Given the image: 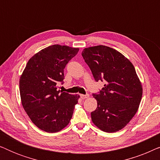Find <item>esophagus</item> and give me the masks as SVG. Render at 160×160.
I'll return each instance as SVG.
<instances>
[{
	"instance_id": "34e87169",
	"label": "esophagus",
	"mask_w": 160,
	"mask_h": 160,
	"mask_svg": "<svg viewBox=\"0 0 160 160\" xmlns=\"http://www.w3.org/2000/svg\"><path fill=\"white\" fill-rule=\"evenodd\" d=\"M80 96H81V98H82V99H86V98H88L89 96V95H80Z\"/></svg>"
}]
</instances>
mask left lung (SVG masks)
<instances>
[{"label": "left lung", "instance_id": "left-lung-1", "mask_svg": "<svg viewBox=\"0 0 160 160\" xmlns=\"http://www.w3.org/2000/svg\"><path fill=\"white\" fill-rule=\"evenodd\" d=\"M82 55L96 82H106L92 95L98 107L91 113L92 121L106 132L122 130L136 113L143 94L134 66L117 50L103 45L85 48Z\"/></svg>", "mask_w": 160, "mask_h": 160}]
</instances>
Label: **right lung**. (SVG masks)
Returning <instances> with one entry per match:
<instances>
[{
	"instance_id": "add662e5",
	"label": "right lung",
	"mask_w": 160,
	"mask_h": 160,
	"mask_svg": "<svg viewBox=\"0 0 160 160\" xmlns=\"http://www.w3.org/2000/svg\"><path fill=\"white\" fill-rule=\"evenodd\" d=\"M78 48L54 44L35 54L19 78L22 105L41 130L57 132L69 124L79 95L59 90L64 68Z\"/></svg>"
}]
</instances>
